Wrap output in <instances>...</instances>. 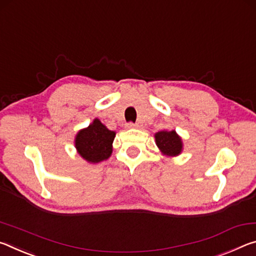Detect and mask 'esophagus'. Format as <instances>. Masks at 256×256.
Masks as SVG:
<instances>
[{
    "label": "esophagus",
    "instance_id": "1",
    "mask_svg": "<svg viewBox=\"0 0 256 256\" xmlns=\"http://www.w3.org/2000/svg\"><path fill=\"white\" fill-rule=\"evenodd\" d=\"M126 127H127L128 129H130V128H137L138 124H134V122H128L127 124H126Z\"/></svg>",
    "mask_w": 256,
    "mask_h": 256
}]
</instances>
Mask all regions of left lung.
I'll list each match as a JSON object with an SVG mask.
<instances>
[{"label": "left lung", "mask_w": 256, "mask_h": 256, "mask_svg": "<svg viewBox=\"0 0 256 256\" xmlns=\"http://www.w3.org/2000/svg\"><path fill=\"white\" fill-rule=\"evenodd\" d=\"M156 143L158 150L168 156H177L182 150V142L174 130H162L156 132Z\"/></svg>", "instance_id": "1"}]
</instances>
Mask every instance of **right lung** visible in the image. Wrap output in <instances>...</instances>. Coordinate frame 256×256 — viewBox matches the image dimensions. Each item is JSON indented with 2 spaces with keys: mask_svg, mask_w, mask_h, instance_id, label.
Segmentation results:
<instances>
[{
  "mask_svg": "<svg viewBox=\"0 0 256 256\" xmlns=\"http://www.w3.org/2000/svg\"><path fill=\"white\" fill-rule=\"evenodd\" d=\"M116 132L95 119L88 127L79 130L74 138V146L84 160L98 163L110 158Z\"/></svg>",
  "mask_w": 256,
  "mask_h": 256,
  "instance_id": "1",
  "label": "right lung"
}]
</instances>
